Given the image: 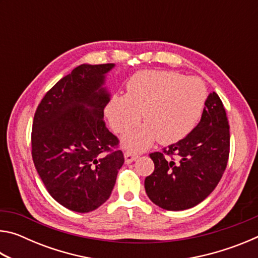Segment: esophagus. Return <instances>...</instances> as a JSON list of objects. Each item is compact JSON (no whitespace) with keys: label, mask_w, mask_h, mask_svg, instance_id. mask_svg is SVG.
Wrapping results in <instances>:
<instances>
[{"label":"esophagus","mask_w":258,"mask_h":258,"mask_svg":"<svg viewBox=\"0 0 258 258\" xmlns=\"http://www.w3.org/2000/svg\"><path fill=\"white\" fill-rule=\"evenodd\" d=\"M124 157H125V163L130 164L138 158V155L134 154V152H132V151H125Z\"/></svg>","instance_id":"34e87169"}]
</instances>
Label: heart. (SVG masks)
Returning <instances> with one entry per match:
<instances>
[{"mask_svg": "<svg viewBox=\"0 0 258 258\" xmlns=\"http://www.w3.org/2000/svg\"><path fill=\"white\" fill-rule=\"evenodd\" d=\"M207 87L199 77L178 73L145 71L126 83V95L115 94L104 115L117 134L128 132L141 119L145 125L124 138L125 147L145 150L157 139L169 145L186 137L200 119Z\"/></svg>", "mask_w": 258, "mask_h": 258, "instance_id": "heart-1", "label": "heart"}]
</instances>
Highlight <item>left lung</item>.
Segmentation results:
<instances>
[{"label": "left lung", "mask_w": 258, "mask_h": 258, "mask_svg": "<svg viewBox=\"0 0 258 258\" xmlns=\"http://www.w3.org/2000/svg\"><path fill=\"white\" fill-rule=\"evenodd\" d=\"M230 125L223 103L208 95L199 124L176 143L152 152L155 171L145 180L148 197L167 211H184L206 199L225 171Z\"/></svg>", "instance_id": "left-lung-1"}]
</instances>
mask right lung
Returning <instances> with one entry per match:
<instances>
[{"label": "right lung", "mask_w": 258, "mask_h": 258, "mask_svg": "<svg viewBox=\"0 0 258 258\" xmlns=\"http://www.w3.org/2000/svg\"><path fill=\"white\" fill-rule=\"evenodd\" d=\"M115 64H81L47 91L33 120L32 156L55 202L89 213L110 197L124 155L106 127L110 94L102 87Z\"/></svg>", "instance_id": "obj_1"}]
</instances>
